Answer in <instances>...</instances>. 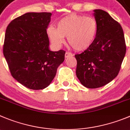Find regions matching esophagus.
Instances as JSON below:
<instances>
[{"label": "esophagus", "instance_id": "34e87169", "mask_svg": "<svg viewBox=\"0 0 130 130\" xmlns=\"http://www.w3.org/2000/svg\"><path fill=\"white\" fill-rule=\"evenodd\" d=\"M73 54H72V53H69V52H66L65 53V58H69V57H72L73 56Z\"/></svg>", "mask_w": 130, "mask_h": 130}]
</instances>
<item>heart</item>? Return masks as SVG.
Returning <instances> with one entry per match:
<instances>
[{"instance_id": "b5f03b06", "label": "heart", "mask_w": 130, "mask_h": 130, "mask_svg": "<svg viewBox=\"0 0 130 130\" xmlns=\"http://www.w3.org/2000/svg\"><path fill=\"white\" fill-rule=\"evenodd\" d=\"M98 31V22L94 18L75 14L59 19L57 29L51 25L47 29V36L55 47H60L67 37L69 45L78 51L86 50L93 44Z\"/></svg>"}]
</instances>
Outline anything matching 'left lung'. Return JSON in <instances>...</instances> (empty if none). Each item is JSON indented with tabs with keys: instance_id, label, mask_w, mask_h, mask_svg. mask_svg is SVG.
<instances>
[{
	"instance_id": "left-lung-1",
	"label": "left lung",
	"mask_w": 130,
	"mask_h": 130,
	"mask_svg": "<svg viewBox=\"0 0 130 130\" xmlns=\"http://www.w3.org/2000/svg\"><path fill=\"white\" fill-rule=\"evenodd\" d=\"M98 25L96 38L87 50L75 55L76 76L88 88L101 87L118 75L125 56V40L121 25L101 9L94 10Z\"/></svg>"
}]
</instances>
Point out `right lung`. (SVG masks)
I'll return each mask as SVG.
<instances>
[{"mask_svg":"<svg viewBox=\"0 0 130 130\" xmlns=\"http://www.w3.org/2000/svg\"><path fill=\"white\" fill-rule=\"evenodd\" d=\"M51 13H27L14 19L5 34L3 53L12 76L24 87H48L63 62L65 51H51L47 29Z\"/></svg>","mask_w":130,"mask_h":130,"instance_id":"add662e5","label":"right lung"}]
</instances>
